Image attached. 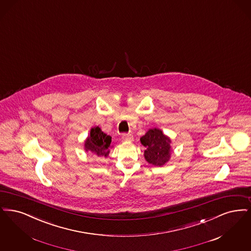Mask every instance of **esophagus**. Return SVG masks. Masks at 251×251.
Returning a JSON list of instances; mask_svg holds the SVG:
<instances>
[{
  "label": "esophagus",
  "mask_w": 251,
  "mask_h": 251,
  "mask_svg": "<svg viewBox=\"0 0 251 251\" xmlns=\"http://www.w3.org/2000/svg\"><path fill=\"white\" fill-rule=\"evenodd\" d=\"M122 139L125 142H132L133 141V136L131 134H123Z\"/></svg>",
  "instance_id": "esophagus-1"
}]
</instances>
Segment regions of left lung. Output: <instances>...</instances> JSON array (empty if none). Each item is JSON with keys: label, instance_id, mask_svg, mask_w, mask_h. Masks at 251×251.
Instances as JSON below:
<instances>
[{"label": "left lung", "instance_id": "1", "mask_svg": "<svg viewBox=\"0 0 251 251\" xmlns=\"http://www.w3.org/2000/svg\"><path fill=\"white\" fill-rule=\"evenodd\" d=\"M140 141L145 147L144 158L148 163L161 167L170 161L172 140L161 129L156 127L148 129Z\"/></svg>", "mask_w": 251, "mask_h": 251}]
</instances>
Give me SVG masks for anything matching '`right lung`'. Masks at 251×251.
I'll return each mask as SVG.
<instances>
[{
  "instance_id": "1",
  "label": "right lung",
  "mask_w": 251,
  "mask_h": 251,
  "mask_svg": "<svg viewBox=\"0 0 251 251\" xmlns=\"http://www.w3.org/2000/svg\"><path fill=\"white\" fill-rule=\"evenodd\" d=\"M111 137L101 130L99 126L91 128L90 134L84 141V150L98 156L108 157Z\"/></svg>"
}]
</instances>
